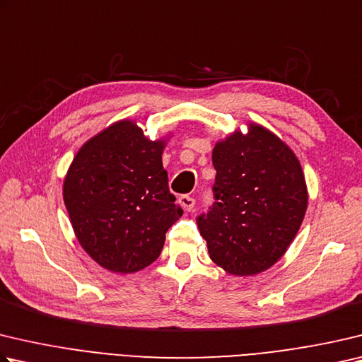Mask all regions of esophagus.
I'll list each match as a JSON object with an SVG mask.
<instances>
[{
	"mask_svg": "<svg viewBox=\"0 0 362 362\" xmlns=\"http://www.w3.org/2000/svg\"><path fill=\"white\" fill-rule=\"evenodd\" d=\"M179 204H180V207L183 210H187V212H192L193 207H194V199L192 198V196L183 194V196H180V198H179Z\"/></svg>",
	"mask_w": 362,
	"mask_h": 362,
	"instance_id": "obj_1",
	"label": "esophagus"
}]
</instances>
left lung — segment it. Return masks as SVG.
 Masks as SVG:
<instances>
[{"label":"left lung","mask_w":362,"mask_h":362,"mask_svg":"<svg viewBox=\"0 0 362 362\" xmlns=\"http://www.w3.org/2000/svg\"><path fill=\"white\" fill-rule=\"evenodd\" d=\"M247 127L215 144V202L196 220L210 259L238 277L264 272L285 255L308 202L293 150L261 124Z\"/></svg>","instance_id":"obj_1"}]
</instances>
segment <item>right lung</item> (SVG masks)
Wrapping results in <instances>:
<instances>
[{
	"label": "right lung",
	"mask_w": 362,
	"mask_h": 362,
	"mask_svg": "<svg viewBox=\"0 0 362 362\" xmlns=\"http://www.w3.org/2000/svg\"><path fill=\"white\" fill-rule=\"evenodd\" d=\"M166 142L150 141L134 120H118L78 148L64 177L63 201L78 244L110 272L152 264L183 214L163 168Z\"/></svg>",
	"instance_id": "right-lung-1"
}]
</instances>
